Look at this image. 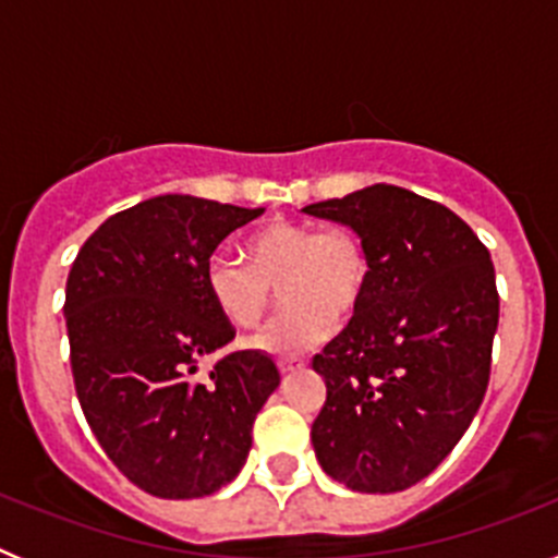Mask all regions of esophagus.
I'll list each match as a JSON object with an SVG mask.
<instances>
[{
    "mask_svg": "<svg viewBox=\"0 0 558 558\" xmlns=\"http://www.w3.org/2000/svg\"><path fill=\"white\" fill-rule=\"evenodd\" d=\"M304 366L302 357H279V372L290 374V372H299Z\"/></svg>",
    "mask_w": 558,
    "mask_h": 558,
    "instance_id": "esophagus-1",
    "label": "esophagus"
}]
</instances>
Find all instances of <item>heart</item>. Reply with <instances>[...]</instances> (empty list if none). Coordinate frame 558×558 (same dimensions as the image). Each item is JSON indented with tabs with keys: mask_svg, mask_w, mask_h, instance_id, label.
<instances>
[{
	"mask_svg": "<svg viewBox=\"0 0 558 558\" xmlns=\"http://www.w3.org/2000/svg\"><path fill=\"white\" fill-rule=\"evenodd\" d=\"M243 259L215 254L204 282L211 304L236 329H251L274 307L282 288V315L254 338L256 349L299 354L357 313L368 288L363 236L343 223L315 226L274 220L243 240Z\"/></svg>",
	"mask_w": 558,
	"mask_h": 558,
	"instance_id": "1",
	"label": "heart"
}]
</instances>
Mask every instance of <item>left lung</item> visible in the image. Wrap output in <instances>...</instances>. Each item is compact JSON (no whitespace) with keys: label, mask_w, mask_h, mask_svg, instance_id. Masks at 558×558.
<instances>
[{"label":"left lung","mask_w":558,"mask_h":558,"mask_svg":"<svg viewBox=\"0 0 558 558\" xmlns=\"http://www.w3.org/2000/svg\"><path fill=\"white\" fill-rule=\"evenodd\" d=\"M304 211L352 226L372 263L357 313L313 357L327 386L315 458L354 492H402L450 456L489 388V248L456 211L391 184Z\"/></svg>","instance_id":"1"}]
</instances>
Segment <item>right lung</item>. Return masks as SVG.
<instances>
[{
  "label": "right lung",
  "mask_w": 558,
  "mask_h": 558,
  "mask_svg": "<svg viewBox=\"0 0 558 558\" xmlns=\"http://www.w3.org/2000/svg\"><path fill=\"white\" fill-rule=\"evenodd\" d=\"M259 211L159 195L111 215L69 270L63 315L83 416L113 466L153 497L190 500L234 481L279 386L268 354H220L234 327L204 282L215 248ZM209 353L219 360L201 375Z\"/></svg>",
  "instance_id": "1"
}]
</instances>
